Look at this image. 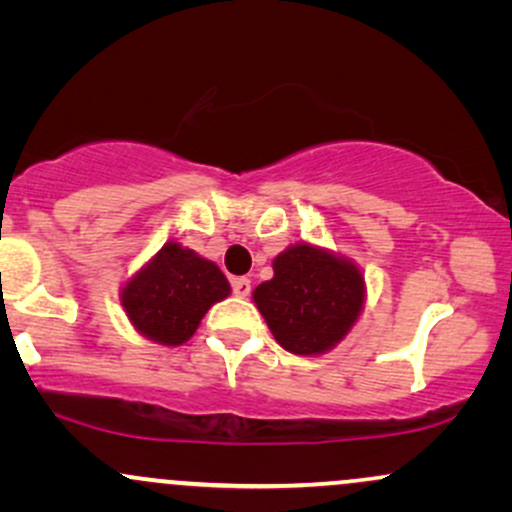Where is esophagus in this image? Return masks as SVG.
<instances>
[{
  "instance_id": "34e87169",
  "label": "esophagus",
  "mask_w": 512,
  "mask_h": 512,
  "mask_svg": "<svg viewBox=\"0 0 512 512\" xmlns=\"http://www.w3.org/2000/svg\"><path fill=\"white\" fill-rule=\"evenodd\" d=\"M231 286H233V293H236L238 298H248L252 291V284H250L248 276H238V279L231 281Z\"/></svg>"
}]
</instances>
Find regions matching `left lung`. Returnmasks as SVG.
<instances>
[{
    "mask_svg": "<svg viewBox=\"0 0 512 512\" xmlns=\"http://www.w3.org/2000/svg\"><path fill=\"white\" fill-rule=\"evenodd\" d=\"M366 284L356 264L301 243L274 260V279L252 293L274 339L298 356L325 354L358 320Z\"/></svg>",
    "mask_w": 512,
    "mask_h": 512,
    "instance_id": "1",
    "label": "left lung"
}]
</instances>
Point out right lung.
Segmentation results:
<instances>
[{
    "mask_svg": "<svg viewBox=\"0 0 512 512\" xmlns=\"http://www.w3.org/2000/svg\"><path fill=\"white\" fill-rule=\"evenodd\" d=\"M228 293V279L214 262L178 243H166L122 289V305L144 337L178 346L195 334L204 313Z\"/></svg>",
    "mask_w": 512,
    "mask_h": 512,
    "instance_id": "right-lung-1",
    "label": "right lung"
}]
</instances>
